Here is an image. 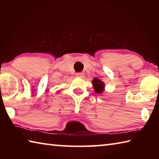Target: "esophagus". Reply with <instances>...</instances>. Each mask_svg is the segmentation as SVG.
I'll return each mask as SVG.
<instances>
[{
	"label": "esophagus",
	"instance_id": "esophagus-1",
	"mask_svg": "<svg viewBox=\"0 0 159 159\" xmlns=\"http://www.w3.org/2000/svg\"><path fill=\"white\" fill-rule=\"evenodd\" d=\"M84 74L83 73H81V72H80V73H76V76L78 77V78H83L84 77Z\"/></svg>",
	"mask_w": 159,
	"mask_h": 159
}]
</instances>
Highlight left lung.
Returning a JSON list of instances; mask_svg holds the SVG:
<instances>
[{
  "instance_id": "left-lung-1",
  "label": "left lung",
  "mask_w": 159,
  "mask_h": 159,
  "mask_svg": "<svg viewBox=\"0 0 159 159\" xmlns=\"http://www.w3.org/2000/svg\"><path fill=\"white\" fill-rule=\"evenodd\" d=\"M93 85L94 87L95 92L98 94H101L104 90V84L100 79L95 78L93 80Z\"/></svg>"
}]
</instances>
